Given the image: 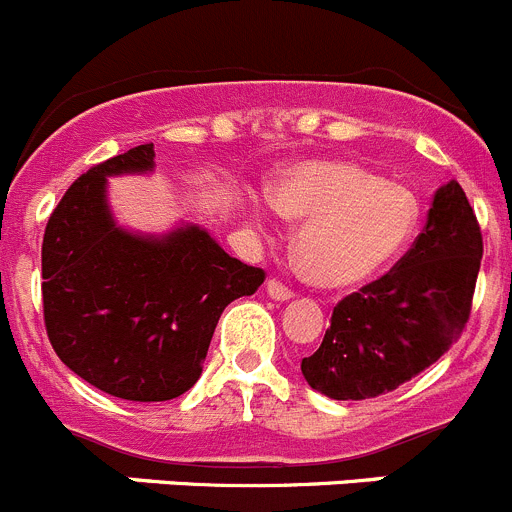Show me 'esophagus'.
<instances>
[{"label": "esophagus", "mask_w": 512, "mask_h": 512, "mask_svg": "<svg viewBox=\"0 0 512 512\" xmlns=\"http://www.w3.org/2000/svg\"><path fill=\"white\" fill-rule=\"evenodd\" d=\"M266 294H269L274 301L294 299V291H291L289 286H284V284H281V281H276V279L266 281Z\"/></svg>", "instance_id": "1"}]
</instances>
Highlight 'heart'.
<instances>
[{
  "label": "heart",
  "mask_w": 512,
  "mask_h": 512,
  "mask_svg": "<svg viewBox=\"0 0 512 512\" xmlns=\"http://www.w3.org/2000/svg\"><path fill=\"white\" fill-rule=\"evenodd\" d=\"M271 206L304 223L296 253L321 289H357L389 269L410 246L420 201L402 183L384 180L352 160H306L274 180ZM256 223L259 206L248 208Z\"/></svg>",
  "instance_id": "heart-1"
}]
</instances>
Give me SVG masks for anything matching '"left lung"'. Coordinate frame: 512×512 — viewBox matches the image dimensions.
Returning <instances> with one entry per match:
<instances>
[{
  "label": "left lung",
  "instance_id": "obj_1",
  "mask_svg": "<svg viewBox=\"0 0 512 512\" xmlns=\"http://www.w3.org/2000/svg\"><path fill=\"white\" fill-rule=\"evenodd\" d=\"M483 259L478 218L457 180L437 188L407 256L334 309L301 374L329 399H369L435 364L460 339Z\"/></svg>",
  "mask_w": 512,
  "mask_h": 512
}]
</instances>
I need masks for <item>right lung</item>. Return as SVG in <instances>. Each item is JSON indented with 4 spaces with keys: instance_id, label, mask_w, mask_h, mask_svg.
<instances>
[{
    "instance_id": "1",
    "label": "right lung",
    "mask_w": 512,
    "mask_h": 512,
    "mask_svg": "<svg viewBox=\"0 0 512 512\" xmlns=\"http://www.w3.org/2000/svg\"><path fill=\"white\" fill-rule=\"evenodd\" d=\"M153 170V143L90 168L67 188L42 241L52 349L77 377L130 402L188 392L223 309L264 284V271L228 256L198 223L165 233L120 226L107 178Z\"/></svg>"
}]
</instances>
